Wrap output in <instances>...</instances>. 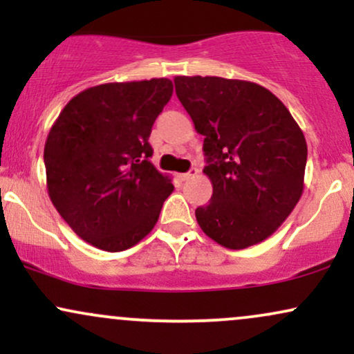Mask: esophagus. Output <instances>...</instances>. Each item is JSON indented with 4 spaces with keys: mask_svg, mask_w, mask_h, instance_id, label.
Returning <instances> with one entry per match:
<instances>
[{
    "mask_svg": "<svg viewBox=\"0 0 354 354\" xmlns=\"http://www.w3.org/2000/svg\"><path fill=\"white\" fill-rule=\"evenodd\" d=\"M196 174H198V169H196V168H191L188 173H181V174H178V178H180L181 181H188L189 178L196 176Z\"/></svg>",
    "mask_w": 354,
    "mask_h": 354,
    "instance_id": "obj_1",
    "label": "esophagus"
}]
</instances>
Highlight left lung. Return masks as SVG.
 <instances>
[{
	"mask_svg": "<svg viewBox=\"0 0 354 354\" xmlns=\"http://www.w3.org/2000/svg\"><path fill=\"white\" fill-rule=\"evenodd\" d=\"M176 96L205 136L213 196L194 214L218 245L245 250L270 238L298 205L308 146L288 108L245 80L176 76Z\"/></svg>",
	"mask_w": 354,
	"mask_h": 354,
	"instance_id": "obj_1",
	"label": "left lung"
}]
</instances>
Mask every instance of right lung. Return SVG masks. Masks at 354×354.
Here are the masks:
<instances>
[{"label":"right lung","mask_w":354,"mask_h":354,"mask_svg":"<svg viewBox=\"0 0 354 354\" xmlns=\"http://www.w3.org/2000/svg\"><path fill=\"white\" fill-rule=\"evenodd\" d=\"M171 95L168 78L98 84L68 101L53 123L44 145L48 194L89 245L124 251L156 225L174 186L149 161L148 138Z\"/></svg>","instance_id":"obj_1"}]
</instances>
